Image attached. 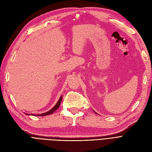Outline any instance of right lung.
Wrapping results in <instances>:
<instances>
[{
    "mask_svg": "<svg viewBox=\"0 0 152 152\" xmlns=\"http://www.w3.org/2000/svg\"><path fill=\"white\" fill-rule=\"evenodd\" d=\"M61 100H62V96L60 97V99L58 100V101L57 102V103H56V105H55L54 106V107L52 108L50 110H49V111H47V112H46V113H42V114H41V115H34V116H47V115H49L52 114V113L54 112V111H55V110H57L58 108V107H60V103H61ZM27 115H28V114H27ZM31 115H33V114H31Z\"/></svg>",
    "mask_w": 152,
    "mask_h": 152,
    "instance_id": "1",
    "label": "right lung"
}]
</instances>
